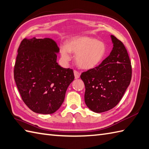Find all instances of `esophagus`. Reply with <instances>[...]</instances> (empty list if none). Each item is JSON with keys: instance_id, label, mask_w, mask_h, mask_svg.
<instances>
[{"instance_id": "34e87169", "label": "esophagus", "mask_w": 149, "mask_h": 149, "mask_svg": "<svg viewBox=\"0 0 149 149\" xmlns=\"http://www.w3.org/2000/svg\"><path fill=\"white\" fill-rule=\"evenodd\" d=\"M74 78L76 79H78L80 78V73L79 72H78L77 71H74Z\"/></svg>"}]
</instances>
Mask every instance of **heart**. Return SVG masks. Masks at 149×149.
<instances>
[{"label":"heart","instance_id":"obj_1","mask_svg":"<svg viewBox=\"0 0 149 149\" xmlns=\"http://www.w3.org/2000/svg\"><path fill=\"white\" fill-rule=\"evenodd\" d=\"M71 52L77 54L76 62L81 69L95 68L102 61L106 53L104 42L89 36H80L69 40L67 45L60 47L62 58L68 62L71 58Z\"/></svg>","mask_w":149,"mask_h":149}]
</instances>
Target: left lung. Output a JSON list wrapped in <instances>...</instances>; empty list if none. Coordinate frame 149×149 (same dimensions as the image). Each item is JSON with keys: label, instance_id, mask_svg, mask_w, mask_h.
Listing matches in <instances>:
<instances>
[{"label": "left lung", "instance_id": "left-lung-1", "mask_svg": "<svg viewBox=\"0 0 149 149\" xmlns=\"http://www.w3.org/2000/svg\"><path fill=\"white\" fill-rule=\"evenodd\" d=\"M113 44L110 54L95 68L81 73L86 87L85 102L88 108L100 113L120 102L132 78V67L123 44L111 35Z\"/></svg>", "mask_w": 149, "mask_h": 149}]
</instances>
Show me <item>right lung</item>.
Masks as SVG:
<instances>
[{
	"mask_svg": "<svg viewBox=\"0 0 149 149\" xmlns=\"http://www.w3.org/2000/svg\"><path fill=\"white\" fill-rule=\"evenodd\" d=\"M59 51L49 38H24L18 49L15 81L24 102L36 113L56 112L74 78L72 69L56 62Z\"/></svg>",
	"mask_w": 149,
	"mask_h": 149,
	"instance_id": "add662e5",
	"label": "right lung"
}]
</instances>
